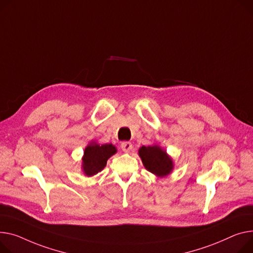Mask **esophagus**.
<instances>
[{"instance_id":"obj_1","label":"esophagus","mask_w":253,"mask_h":253,"mask_svg":"<svg viewBox=\"0 0 253 253\" xmlns=\"http://www.w3.org/2000/svg\"><path fill=\"white\" fill-rule=\"evenodd\" d=\"M121 148L124 151V153H129L132 148V143L129 141H124L121 143Z\"/></svg>"}]
</instances>
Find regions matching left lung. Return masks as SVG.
Segmentation results:
<instances>
[{"label": "left lung", "mask_w": 253, "mask_h": 253, "mask_svg": "<svg viewBox=\"0 0 253 253\" xmlns=\"http://www.w3.org/2000/svg\"><path fill=\"white\" fill-rule=\"evenodd\" d=\"M138 155L145 169L158 177H165L173 171L174 164L171 157L168 156L167 151L157 144L141 146Z\"/></svg>", "instance_id": "8db88e82"}]
</instances>
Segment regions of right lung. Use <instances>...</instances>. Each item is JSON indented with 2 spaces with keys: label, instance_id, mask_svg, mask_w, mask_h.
I'll use <instances>...</instances> for the list:
<instances>
[{
  "label": "right lung",
  "instance_id": "obj_1",
  "mask_svg": "<svg viewBox=\"0 0 253 253\" xmlns=\"http://www.w3.org/2000/svg\"><path fill=\"white\" fill-rule=\"evenodd\" d=\"M117 153V148L113 144H97L90 142L85 149L82 158V171L87 177L96 175L107 165V161Z\"/></svg>",
  "mask_w": 253,
  "mask_h": 253
}]
</instances>
